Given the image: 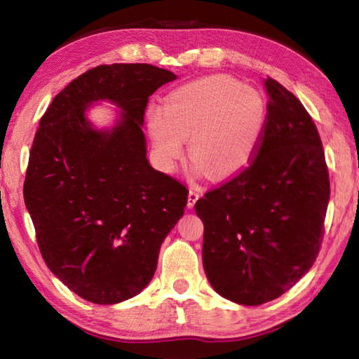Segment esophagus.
I'll use <instances>...</instances> for the list:
<instances>
[{"mask_svg": "<svg viewBox=\"0 0 359 359\" xmlns=\"http://www.w3.org/2000/svg\"><path fill=\"white\" fill-rule=\"evenodd\" d=\"M199 196H201V194H199L198 190H194V188H190V191H188V203H187V208H188V209H193L194 204H196V201L199 199Z\"/></svg>", "mask_w": 359, "mask_h": 359, "instance_id": "34e87169", "label": "esophagus"}]
</instances>
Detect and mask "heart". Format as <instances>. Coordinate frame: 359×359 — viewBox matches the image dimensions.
<instances>
[{"instance_id":"obj_1","label":"heart","mask_w":359,"mask_h":359,"mask_svg":"<svg viewBox=\"0 0 359 359\" xmlns=\"http://www.w3.org/2000/svg\"><path fill=\"white\" fill-rule=\"evenodd\" d=\"M267 118L263 96L226 76L199 79L175 90L165 109L150 107L147 125L161 166L172 169L185 151L198 174L228 179L250 165Z\"/></svg>"}]
</instances>
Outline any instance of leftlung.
<instances>
[{"mask_svg":"<svg viewBox=\"0 0 359 359\" xmlns=\"http://www.w3.org/2000/svg\"><path fill=\"white\" fill-rule=\"evenodd\" d=\"M258 155L194 204L203 264L218 294L241 306L282 296L311 271L330 203V174L311 115L274 79Z\"/></svg>","mask_w":359,"mask_h":359,"instance_id":"obj_1","label":"left lung"}]
</instances>
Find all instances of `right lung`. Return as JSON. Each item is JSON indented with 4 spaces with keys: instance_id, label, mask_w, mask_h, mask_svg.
I'll return each instance as SVG.
<instances>
[{
    "instance_id": "right-lung-1",
    "label": "right lung",
    "mask_w": 359,
    "mask_h": 359,
    "mask_svg": "<svg viewBox=\"0 0 359 359\" xmlns=\"http://www.w3.org/2000/svg\"><path fill=\"white\" fill-rule=\"evenodd\" d=\"M175 79L145 63L96 66L39 121L23 198L47 267L85 301L107 306L141 293L184 215L187 187L150 166L142 131L149 96ZM98 100L121 109L111 129L86 117Z\"/></svg>"
}]
</instances>
